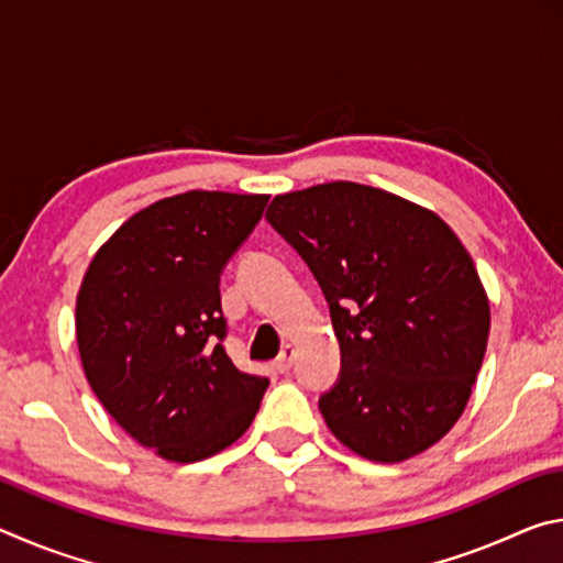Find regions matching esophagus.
<instances>
[{"label": "esophagus", "instance_id": "obj_1", "mask_svg": "<svg viewBox=\"0 0 563 563\" xmlns=\"http://www.w3.org/2000/svg\"><path fill=\"white\" fill-rule=\"evenodd\" d=\"M292 357H295V347L292 345H285L283 347V352L278 355V360L273 362V369L278 375H285V373H290V367H292Z\"/></svg>", "mask_w": 563, "mask_h": 563}]
</instances>
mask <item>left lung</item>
Wrapping results in <instances>:
<instances>
[{
    "mask_svg": "<svg viewBox=\"0 0 563 563\" xmlns=\"http://www.w3.org/2000/svg\"><path fill=\"white\" fill-rule=\"evenodd\" d=\"M265 218L330 305V432L385 464L430 450L462 417L489 338L487 292L460 238L427 208L350 180L275 196Z\"/></svg>",
    "mask_w": 563,
    "mask_h": 563,
    "instance_id": "left-lung-1",
    "label": "left lung"
}]
</instances>
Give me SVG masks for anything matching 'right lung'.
I'll list each match as a JSON object with an SVG mask.
<instances>
[{"mask_svg":"<svg viewBox=\"0 0 563 563\" xmlns=\"http://www.w3.org/2000/svg\"><path fill=\"white\" fill-rule=\"evenodd\" d=\"M268 196L188 190L129 218L93 255L76 342L99 402L168 462H201L251 427L268 379L228 357L221 275Z\"/></svg>","mask_w":563,"mask_h":563,"instance_id":"1","label":"right lung"}]
</instances>
